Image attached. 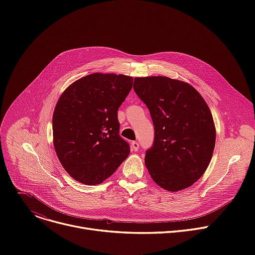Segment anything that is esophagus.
Instances as JSON below:
<instances>
[{"instance_id":"34e87169","label":"esophagus","mask_w":255,"mask_h":255,"mask_svg":"<svg viewBox=\"0 0 255 255\" xmlns=\"http://www.w3.org/2000/svg\"><path fill=\"white\" fill-rule=\"evenodd\" d=\"M131 148H132V150L137 151L138 148H139V143L136 142V141H133V142L131 143Z\"/></svg>"}]
</instances>
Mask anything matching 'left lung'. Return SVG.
<instances>
[{"instance_id":"1","label":"left lung","mask_w":255,"mask_h":255,"mask_svg":"<svg viewBox=\"0 0 255 255\" xmlns=\"http://www.w3.org/2000/svg\"><path fill=\"white\" fill-rule=\"evenodd\" d=\"M133 89L154 125V143L144 158L150 176L168 192L191 187L205 173L215 148L209 106L193 86L167 77L135 78Z\"/></svg>"}]
</instances>
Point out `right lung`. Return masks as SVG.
<instances>
[{
  "mask_svg": "<svg viewBox=\"0 0 255 255\" xmlns=\"http://www.w3.org/2000/svg\"><path fill=\"white\" fill-rule=\"evenodd\" d=\"M132 85V77L95 72L59 97L52 117L53 146L65 171L81 184L103 183L128 157L117 111Z\"/></svg>",
  "mask_w": 255,
  "mask_h": 255,
  "instance_id": "right-lung-1",
  "label": "right lung"
}]
</instances>
